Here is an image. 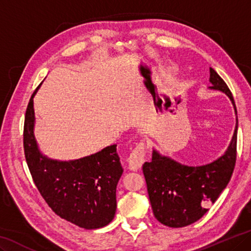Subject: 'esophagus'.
<instances>
[{
    "mask_svg": "<svg viewBox=\"0 0 251 251\" xmlns=\"http://www.w3.org/2000/svg\"><path fill=\"white\" fill-rule=\"evenodd\" d=\"M145 143L140 142L135 146V149L132 151V153L128 156V166L130 170L136 171L140 169L143 163H144V156H145Z\"/></svg>",
    "mask_w": 251,
    "mask_h": 251,
    "instance_id": "34e87169",
    "label": "esophagus"
}]
</instances>
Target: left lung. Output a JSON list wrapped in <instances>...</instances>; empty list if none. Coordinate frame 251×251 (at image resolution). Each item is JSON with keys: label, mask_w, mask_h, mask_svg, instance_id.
<instances>
[{"label": "left lung", "mask_w": 251, "mask_h": 251, "mask_svg": "<svg viewBox=\"0 0 251 251\" xmlns=\"http://www.w3.org/2000/svg\"><path fill=\"white\" fill-rule=\"evenodd\" d=\"M210 89L232 94L217 71L210 68ZM237 129L226 153L212 163L186 166L153 151L152 161L143 164L147 192L155 218L171 228H182L198 221L214 203L231 178L237 158Z\"/></svg>", "instance_id": "left-lung-1"}]
</instances>
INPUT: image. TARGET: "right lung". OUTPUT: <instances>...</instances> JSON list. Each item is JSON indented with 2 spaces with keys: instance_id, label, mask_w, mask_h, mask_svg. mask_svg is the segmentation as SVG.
<instances>
[{
  "instance_id": "1",
  "label": "right lung",
  "mask_w": 251,
  "mask_h": 251,
  "mask_svg": "<svg viewBox=\"0 0 251 251\" xmlns=\"http://www.w3.org/2000/svg\"><path fill=\"white\" fill-rule=\"evenodd\" d=\"M38 88L26 107L23 129L25 160L34 184L57 216L88 230L105 226L116 212V186L123 174L117 145L68 162L42 155L33 133Z\"/></svg>"
}]
</instances>
